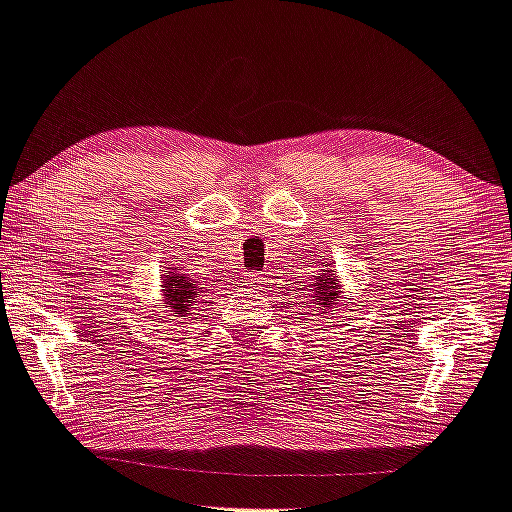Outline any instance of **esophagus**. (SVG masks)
<instances>
[{"instance_id":"esophagus-1","label":"esophagus","mask_w":512,"mask_h":512,"mask_svg":"<svg viewBox=\"0 0 512 512\" xmlns=\"http://www.w3.org/2000/svg\"><path fill=\"white\" fill-rule=\"evenodd\" d=\"M245 277H247V283H251V286H254V283H261L263 281V274L261 272H247Z\"/></svg>"}]
</instances>
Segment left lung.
<instances>
[{
  "label": "left lung",
  "instance_id": "1",
  "mask_svg": "<svg viewBox=\"0 0 512 512\" xmlns=\"http://www.w3.org/2000/svg\"><path fill=\"white\" fill-rule=\"evenodd\" d=\"M313 288V297H316V300H313V304H322V306H332V302H336V295H338V290H336V277H332V272L329 270H322V274L318 277V283H311ZM316 309H320V306H316ZM322 313H325V309H322Z\"/></svg>",
  "mask_w": 512,
  "mask_h": 512
}]
</instances>
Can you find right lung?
<instances>
[{
    "instance_id": "right-lung-1",
    "label": "right lung",
    "mask_w": 512,
    "mask_h": 512,
    "mask_svg": "<svg viewBox=\"0 0 512 512\" xmlns=\"http://www.w3.org/2000/svg\"><path fill=\"white\" fill-rule=\"evenodd\" d=\"M164 290H167V304H171V309H176L180 313H183L196 297V283L187 277H178V274H167V279H164Z\"/></svg>"
}]
</instances>
